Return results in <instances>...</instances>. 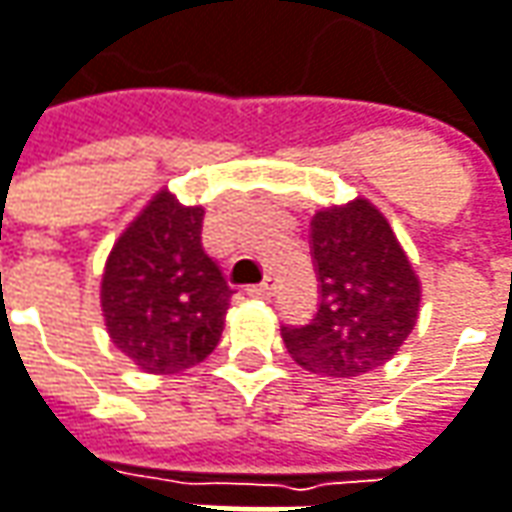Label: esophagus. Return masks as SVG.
<instances>
[{
    "label": "esophagus",
    "mask_w": 512,
    "mask_h": 512,
    "mask_svg": "<svg viewBox=\"0 0 512 512\" xmlns=\"http://www.w3.org/2000/svg\"><path fill=\"white\" fill-rule=\"evenodd\" d=\"M249 295H252V298H272V295H275V284L263 281V284L249 286Z\"/></svg>",
    "instance_id": "esophagus-1"
}]
</instances>
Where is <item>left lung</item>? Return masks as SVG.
Listing matches in <instances>:
<instances>
[{
	"label": "left lung",
	"mask_w": 512,
	"mask_h": 512,
	"mask_svg": "<svg viewBox=\"0 0 512 512\" xmlns=\"http://www.w3.org/2000/svg\"><path fill=\"white\" fill-rule=\"evenodd\" d=\"M321 301L304 327H281L289 356L321 376H362L406 345L420 316V278L385 214L356 196L310 220Z\"/></svg>",
	"instance_id": "left-lung-1"
}]
</instances>
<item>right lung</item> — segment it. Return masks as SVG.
I'll return each instance as SVG.
<instances>
[{"instance_id":"obj_1","label":"right lung","mask_w":512,"mask_h":512,"mask_svg":"<svg viewBox=\"0 0 512 512\" xmlns=\"http://www.w3.org/2000/svg\"><path fill=\"white\" fill-rule=\"evenodd\" d=\"M202 217V205H182L162 188L106 257V333L144 374L194 368L223 336L231 286L202 249Z\"/></svg>"}]
</instances>
